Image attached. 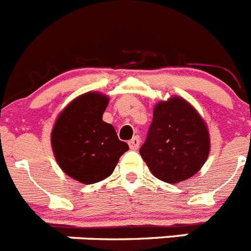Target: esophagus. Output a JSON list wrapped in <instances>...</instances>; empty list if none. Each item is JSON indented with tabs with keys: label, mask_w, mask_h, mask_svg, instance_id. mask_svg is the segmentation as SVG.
<instances>
[{
	"label": "esophagus",
	"mask_w": 251,
	"mask_h": 251,
	"mask_svg": "<svg viewBox=\"0 0 251 251\" xmlns=\"http://www.w3.org/2000/svg\"><path fill=\"white\" fill-rule=\"evenodd\" d=\"M128 147H130V149L132 150H136L139 147H140V138L139 136H135V138H132L131 140L128 141Z\"/></svg>",
	"instance_id": "1"
}]
</instances>
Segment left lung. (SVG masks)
Masks as SVG:
<instances>
[{
	"mask_svg": "<svg viewBox=\"0 0 251 251\" xmlns=\"http://www.w3.org/2000/svg\"><path fill=\"white\" fill-rule=\"evenodd\" d=\"M211 149L203 117L180 96L159 101L140 155L154 177L167 183L189 179L206 163Z\"/></svg>",
	"mask_w": 251,
	"mask_h": 251,
	"instance_id": "left-lung-1",
	"label": "left lung"
}]
</instances>
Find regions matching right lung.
Returning <instances> with one entry per match:
<instances>
[{
  "label": "right lung",
  "mask_w": 251,
  "mask_h": 251,
  "mask_svg": "<svg viewBox=\"0 0 251 251\" xmlns=\"http://www.w3.org/2000/svg\"><path fill=\"white\" fill-rule=\"evenodd\" d=\"M108 96L87 92L69 102L58 115L50 134L54 156L63 172L83 184L110 177L128 145L102 120Z\"/></svg>",
  "instance_id": "add662e5"
}]
</instances>
